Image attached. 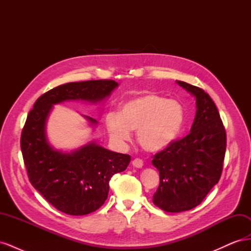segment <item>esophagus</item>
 <instances>
[{
    "mask_svg": "<svg viewBox=\"0 0 251 251\" xmlns=\"http://www.w3.org/2000/svg\"><path fill=\"white\" fill-rule=\"evenodd\" d=\"M132 164H133L134 168L141 169L142 166H143V161L141 160V159H139V158H136V159H134V160L132 161Z\"/></svg>",
    "mask_w": 251,
    "mask_h": 251,
    "instance_id": "34e87169",
    "label": "esophagus"
}]
</instances>
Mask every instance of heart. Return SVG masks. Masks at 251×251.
Instances as JSON below:
<instances>
[{
  "label": "heart",
  "mask_w": 251,
  "mask_h": 251,
  "mask_svg": "<svg viewBox=\"0 0 251 251\" xmlns=\"http://www.w3.org/2000/svg\"><path fill=\"white\" fill-rule=\"evenodd\" d=\"M184 120L182 104L157 94H144L126 101L120 112H108L104 124L110 137L117 143L130 140L136 132L140 147L159 151L176 139Z\"/></svg>",
  "instance_id": "obj_1"
}]
</instances>
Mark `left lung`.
Here are the masks:
<instances>
[{
  "label": "left lung",
  "instance_id": "1",
  "mask_svg": "<svg viewBox=\"0 0 251 251\" xmlns=\"http://www.w3.org/2000/svg\"><path fill=\"white\" fill-rule=\"evenodd\" d=\"M196 98V116L191 132L157 153L151 163L160 183L153 202L164 211L181 212L199 205L221 177L226 133L220 114L204 90L176 80Z\"/></svg>",
  "mask_w": 251,
  "mask_h": 251
}]
</instances>
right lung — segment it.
<instances>
[{
	"mask_svg": "<svg viewBox=\"0 0 251 251\" xmlns=\"http://www.w3.org/2000/svg\"><path fill=\"white\" fill-rule=\"evenodd\" d=\"M118 87L115 80L68 82L37 98L21 136V150L29 181L56 209L83 216L100 208L108 198L114 174L124 172L131 156L116 153L90 141L70 153L53 148L46 124L53 105L67 100L98 103ZM91 126L97 120L85 116Z\"/></svg>",
	"mask_w": 251,
	"mask_h": 251,
	"instance_id": "1",
	"label": "right lung"
}]
</instances>
